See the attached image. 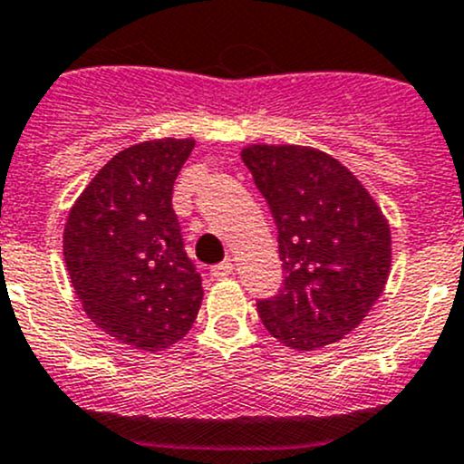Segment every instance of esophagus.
Returning a JSON list of instances; mask_svg holds the SVG:
<instances>
[{
  "label": "esophagus",
  "instance_id": "obj_1",
  "mask_svg": "<svg viewBox=\"0 0 464 464\" xmlns=\"http://www.w3.org/2000/svg\"><path fill=\"white\" fill-rule=\"evenodd\" d=\"M232 273H234V264H232L230 259L221 261V264H217V266H214V268H212V275H214V277H217V279L230 277Z\"/></svg>",
  "mask_w": 464,
  "mask_h": 464
}]
</instances>
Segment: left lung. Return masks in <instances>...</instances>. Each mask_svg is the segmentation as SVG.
Returning <instances> with one entry per match:
<instances>
[{"label":"left lung","mask_w":464,"mask_h":464,"mask_svg":"<svg viewBox=\"0 0 464 464\" xmlns=\"http://www.w3.org/2000/svg\"><path fill=\"white\" fill-rule=\"evenodd\" d=\"M277 226L284 286L256 300L264 327L297 352L354 332L390 273V227L350 169L306 146L241 150Z\"/></svg>","instance_id":"8db88e82"}]
</instances>
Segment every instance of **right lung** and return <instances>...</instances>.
Listing matches in <instances>:
<instances>
[{
	"mask_svg": "<svg viewBox=\"0 0 464 464\" xmlns=\"http://www.w3.org/2000/svg\"><path fill=\"white\" fill-rule=\"evenodd\" d=\"M191 149L194 140L167 137L121 150L67 217L63 255L87 318L135 350L180 341L203 302L171 205Z\"/></svg>",
	"mask_w": 464,
	"mask_h": 464,
	"instance_id": "1",
	"label": "right lung"
}]
</instances>
